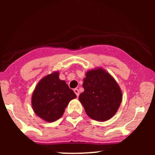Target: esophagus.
I'll return each instance as SVG.
<instances>
[{
	"label": "esophagus",
	"mask_w": 155,
	"mask_h": 155,
	"mask_svg": "<svg viewBox=\"0 0 155 155\" xmlns=\"http://www.w3.org/2000/svg\"><path fill=\"white\" fill-rule=\"evenodd\" d=\"M74 93L76 94V95H77V97H78V96H79V91H78V89H74Z\"/></svg>",
	"instance_id": "obj_1"
}]
</instances>
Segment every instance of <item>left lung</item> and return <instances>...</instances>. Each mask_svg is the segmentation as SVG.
<instances>
[{
	"mask_svg": "<svg viewBox=\"0 0 155 155\" xmlns=\"http://www.w3.org/2000/svg\"><path fill=\"white\" fill-rule=\"evenodd\" d=\"M84 91L78 100L86 114L96 121L114 116L122 103V93L114 78L102 68L88 70L83 79Z\"/></svg>",
	"mask_w": 155,
	"mask_h": 155,
	"instance_id": "left-lung-1",
	"label": "left lung"
}]
</instances>
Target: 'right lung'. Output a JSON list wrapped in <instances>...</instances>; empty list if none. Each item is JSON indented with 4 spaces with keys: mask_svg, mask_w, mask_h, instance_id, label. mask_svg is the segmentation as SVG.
I'll list each match as a JSON object with an SVG mask.
<instances>
[{
    "mask_svg": "<svg viewBox=\"0 0 155 155\" xmlns=\"http://www.w3.org/2000/svg\"><path fill=\"white\" fill-rule=\"evenodd\" d=\"M59 72H53L39 81L34 90L31 104L35 114L48 122L61 117L69 102L77 96L65 83L60 80Z\"/></svg>",
    "mask_w": 155,
    "mask_h": 155,
    "instance_id": "1",
    "label": "right lung"
}]
</instances>
